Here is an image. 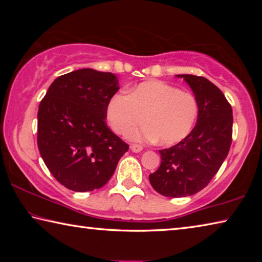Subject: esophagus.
Segmentation results:
<instances>
[{
  "mask_svg": "<svg viewBox=\"0 0 262 262\" xmlns=\"http://www.w3.org/2000/svg\"><path fill=\"white\" fill-rule=\"evenodd\" d=\"M130 149H132L133 152H140V151H142V149H143V148H142L140 144H132Z\"/></svg>",
  "mask_w": 262,
  "mask_h": 262,
  "instance_id": "obj_1",
  "label": "esophagus"
}]
</instances>
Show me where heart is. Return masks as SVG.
<instances>
[{
  "label": "heart",
  "instance_id": "b5f03b06",
  "mask_svg": "<svg viewBox=\"0 0 262 262\" xmlns=\"http://www.w3.org/2000/svg\"><path fill=\"white\" fill-rule=\"evenodd\" d=\"M198 112L193 94L162 81L141 83L128 95L115 94L106 107L107 121L115 133L126 134L144 117L147 123L129 132L128 137L137 142L159 140L164 145L185 140L193 130Z\"/></svg>",
  "mask_w": 262,
  "mask_h": 262
}]
</instances>
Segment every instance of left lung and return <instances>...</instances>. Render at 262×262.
I'll return each mask as SVG.
<instances>
[{"instance_id": "1", "label": "left lung", "mask_w": 262, "mask_h": 262, "mask_svg": "<svg viewBox=\"0 0 262 262\" xmlns=\"http://www.w3.org/2000/svg\"><path fill=\"white\" fill-rule=\"evenodd\" d=\"M184 78L198 100L196 125L185 140L159 150L161 166L149 176L150 184L167 198H184L200 192L210 183L227 158L232 142V108L219 88L195 75Z\"/></svg>"}]
</instances>
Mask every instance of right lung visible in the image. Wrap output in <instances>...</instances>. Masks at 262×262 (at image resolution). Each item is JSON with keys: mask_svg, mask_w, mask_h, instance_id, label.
<instances>
[{"mask_svg": "<svg viewBox=\"0 0 262 262\" xmlns=\"http://www.w3.org/2000/svg\"><path fill=\"white\" fill-rule=\"evenodd\" d=\"M119 88L114 74L84 68L57 77L39 105L40 156L68 189L103 187L129 149L105 121L108 100Z\"/></svg>", "mask_w": 262, "mask_h": 262, "instance_id": "right-lung-1", "label": "right lung"}]
</instances>
